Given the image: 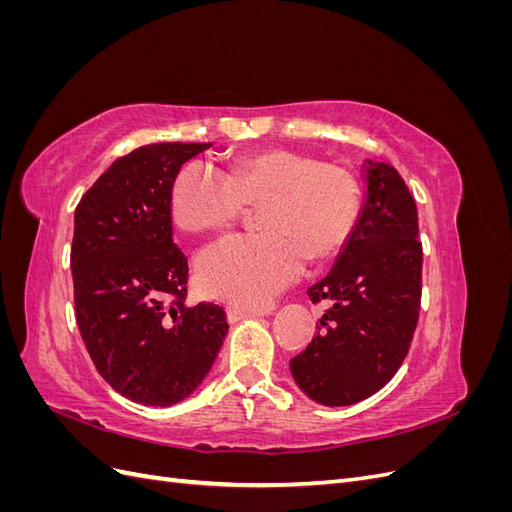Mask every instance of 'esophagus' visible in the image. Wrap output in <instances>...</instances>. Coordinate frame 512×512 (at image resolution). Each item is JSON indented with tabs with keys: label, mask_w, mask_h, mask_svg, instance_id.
Returning a JSON list of instances; mask_svg holds the SVG:
<instances>
[{
	"label": "esophagus",
	"mask_w": 512,
	"mask_h": 512,
	"mask_svg": "<svg viewBox=\"0 0 512 512\" xmlns=\"http://www.w3.org/2000/svg\"><path fill=\"white\" fill-rule=\"evenodd\" d=\"M226 316H228V322H239V320H247V318H254V316H260L258 312H254V309H243V307H226Z\"/></svg>",
	"instance_id": "obj_1"
}]
</instances>
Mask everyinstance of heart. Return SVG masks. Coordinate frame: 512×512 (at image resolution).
I'll list each match as a JSON object with an SVG mask.
<instances>
[{
  "mask_svg": "<svg viewBox=\"0 0 512 512\" xmlns=\"http://www.w3.org/2000/svg\"><path fill=\"white\" fill-rule=\"evenodd\" d=\"M245 207H258L262 232L211 245L196 260V280L211 299L256 309L297 280L307 258L339 254L359 220L361 190L346 168L288 149L239 158L224 175L188 162L170 190L173 220L190 235L228 228Z\"/></svg>",
  "mask_w": 512,
  "mask_h": 512,
  "instance_id": "heart-1",
  "label": "heart"
}]
</instances>
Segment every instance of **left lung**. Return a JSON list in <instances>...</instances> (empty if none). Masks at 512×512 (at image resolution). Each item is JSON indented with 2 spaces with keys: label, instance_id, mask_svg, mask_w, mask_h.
<instances>
[{
  "label": "left lung",
  "instance_id": "1",
  "mask_svg": "<svg viewBox=\"0 0 512 512\" xmlns=\"http://www.w3.org/2000/svg\"><path fill=\"white\" fill-rule=\"evenodd\" d=\"M365 203L333 269L307 288L327 301L318 335L290 361L299 389L322 406L378 393L404 363L421 309L423 245L416 203L397 170L363 166Z\"/></svg>",
  "mask_w": 512,
  "mask_h": 512
}]
</instances>
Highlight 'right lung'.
<instances>
[{
    "label": "right lung",
    "instance_id": "add662e5",
    "mask_svg": "<svg viewBox=\"0 0 512 512\" xmlns=\"http://www.w3.org/2000/svg\"><path fill=\"white\" fill-rule=\"evenodd\" d=\"M211 143H156L115 160L74 211L76 324L98 374L143 406H173L205 380L228 333L220 305H185L188 258L170 190Z\"/></svg>",
    "mask_w": 512,
    "mask_h": 512
}]
</instances>
